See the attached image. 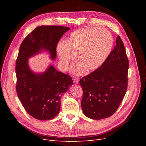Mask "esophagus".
Segmentation results:
<instances>
[{
	"label": "esophagus",
	"instance_id": "1",
	"mask_svg": "<svg viewBox=\"0 0 146 146\" xmlns=\"http://www.w3.org/2000/svg\"><path fill=\"white\" fill-rule=\"evenodd\" d=\"M73 80L74 83H79V80L76 78H73Z\"/></svg>",
	"mask_w": 146,
	"mask_h": 146
}]
</instances>
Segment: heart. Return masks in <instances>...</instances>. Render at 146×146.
Listing matches in <instances>:
<instances>
[{
    "mask_svg": "<svg viewBox=\"0 0 146 146\" xmlns=\"http://www.w3.org/2000/svg\"><path fill=\"white\" fill-rule=\"evenodd\" d=\"M113 45V38L108 30L104 28H82L70 34L66 41H60L56 48L60 64L66 70L71 61L77 54L79 61L72 68L76 75L87 71H93L100 67L108 56Z\"/></svg>",
    "mask_w": 146,
    "mask_h": 146,
    "instance_id": "obj_1",
    "label": "heart"
}]
</instances>
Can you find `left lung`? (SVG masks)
Returning <instances> with one entry per match:
<instances>
[{
  "label": "left lung",
  "instance_id": "1",
  "mask_svg": "<svg viewBox=\"0 0 146 146\" xmlns=\"http://www.w3.org/2000/svg\"><path fill=\"white\" fill-rule=\"evenodd\" d=\"M116 44L102 65L79 81L82 110L89 118L101 119L112 115L126 94L129 62L119 35Z\"/></svg>",
  "mask_w": 146,
  "mask_h": 146
}]
</instances>
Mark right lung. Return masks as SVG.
I'll use <instances>...</instances> for the list:
<instances>
[{
  "label": "right lung",
  "mask_w": 146,
  "mask_h": 146,
  "mask_svg": "<svg viewBox=\"0 0 146 146\" xmlns=\"http://www.w3.org/2000/svg\"><path fill=\"white\" fill-rule=\"evenodd\" d=\"M69 29L68 27L57 25L38 27L21 44L15 67L16 90L24 109L36 119L50 120L57 115L61 96L73 82L70 76L56 70L52 66L44 73H33L28 67V58L45 49L54 59L57 44Z\"/></svg>",
  "instance_id": "obj_1"
}]
</instances>
